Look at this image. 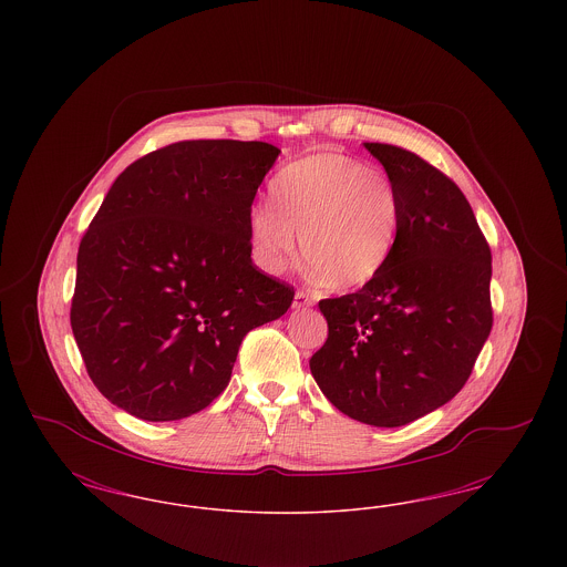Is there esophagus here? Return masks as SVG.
Instances as JSON below:
<instances>
[{"mask_svg": "<svg viewBox=\"0 0 567 567\" xmlns=\"http://www.w3.org/2000/svg\"><path fill=\"white\" fill-rule=\"evenodd\" d=\"M310 306H315L312 296H308V293H303V291H297L296 296H293V310H306V308H310Z\"/></svg>", "mask_w": 567, "mask_h": 567, "instance_id": "obj_1", "label": "esophagus"}]
</instances>
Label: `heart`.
Here are the masks:
<instances>
[{
    "instance_id": "obj_1",
    "label": "heart",
    "mask_w": 567,
    "mask_h": 567,
    "mask_svg": "<svg viewBox=\"0 0 567 567\" xmlns=\"http://www.w3.org/2000/svg\"><path fill=\"white\" fill-rule=\"evenodd\" d=\"M270 208L248 216V236L266 270H282L297 252L312 276L338 291L374 282L400 238L402 202L391 178L340 151L285 165L268 190Z\"/></svg>"
}]
</instances>
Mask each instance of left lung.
I'll list each match as a JSON object with an SVG mask.
<instances>
[{
    "label": "left lung",
    "instance_id": "obj_1",
    "mask_svg": "<svg viewBox=\"0 0 567 567\" xmlns=\"http://www.w3.org/2000/svg\"><path fill=\"white\" fill-rule=\"evenodd\" d=\"M402 202L389 266L357 293L321 299L329 336L310 372L340 412L402 427L451 402L491 333V250L457 185L419 155L365 142Z\"/></svg>",
    "mask_w": 567,
    "mask_h": 567
}]
</instances>
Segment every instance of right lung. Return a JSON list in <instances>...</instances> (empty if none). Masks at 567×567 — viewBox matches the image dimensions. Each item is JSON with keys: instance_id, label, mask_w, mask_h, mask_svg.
Here are the masks:
<instances>
[{"instance_id": "obj_1", "label": "right lung", "mask_w": 567, "mask_h": 567, "mask_svg": "<svg viewBox=\"0 0 567 567\" xmlns=\"http://www.w3.org/2000/svg\"><path fill=\"white\" fill-rule=\"evenodd\" d=\"M280 151L189 140L132 163L91 220L70 323L100 393L142 421H178L229 384L244 336L293 289L250 259L248 216Z\"/></svg>"}]
</instances>
